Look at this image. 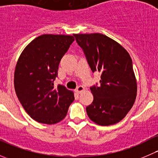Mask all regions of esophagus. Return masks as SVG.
I'll return each instance as SVG.
<instances>
[{
  "instance_id": "34e87169",
  "label": "esophagus",
  "mask_w": 158,
  "mask_h": 158,
  "mask_svg": "<svg viewBox=\"0 0 158 158\" xmlns=\"http://www.w3.org/2000/svg\"><path fill=\"white\" fill-rule=\"evenodd\" d=\"M83 90H84V87L82 86V85H79V86H78L77 88H76V92H77L78 94H79V93H81V92H82Z\"/></svg>"
}]
</instances>
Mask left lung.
I'll return each instance as SVG.
<instances>
[{
  "label": "left lung",
  "instance_id": "obj_1",
  "mask_svg": "<svg viewBox=\"0 0 158 158\" xmlns=\"http://www.w3.org/2000/svg\"><path fill=\"white\" fill-rule=\"evenodd\" d=\"M93 72L101 73L100 86L91 87L93 102L89 118L102 126L114 125L126 116L137 96V80L130 55L120 44L102 33L73 34Z\"/></svg>",
  "mask_w": 158,
  "mask_h": 158
}]
</instances>
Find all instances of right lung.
<instances>
[{
    "instance_id": "right-lung-1",
    "label": "right lung",
    "mask_w": 158,
    "mask_h": 158,
    "mask_svg": "<svg viewBox=\"0 0 158 158\" xmlns=\"http://www.w3.org/2000/svg\"><path fill=\"white\" fill-rule=\"evenodd\" d=\"M74 40L71 35L43 34L33 40L19 56L14 89L23 109L37 122H61L74 101L73 91L53 84L60 60Z\"/></svg>"
}]
</instances>
